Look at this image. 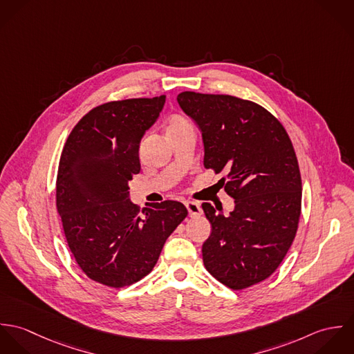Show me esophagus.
Segmentation results:
<instances>
[{"label":"esophagus","instance_id":"obj_1","mask_svg":"<svg viewBox=\"0 0 354 354\" xmlns=\"http://www.w3.org/2000/svg\"><path fill=\"white\" fill-rule=\"evenodd\" d=\"M185 207L188 209L189 216H199L202 215V207L196 202H185Z\"/></svg>","mask_w":354,"mask_h":354}]
</instances>
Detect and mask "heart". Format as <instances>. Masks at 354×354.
Returning <instances> with one entry per match:
<instances>
[{"mask_svg": "<svg viewBox=\"0 0 354 354\" xmlns=\"http://www.w3.org/2000/svg\"><path fill=\"white\" fill-rule=\"evenodd\" d=\"M185 127H191L189 122H188L185 118H183V117H180V115H173V117L169 120V122H167L166 131H167V132H170V131H177V129H183V128H185Z\"/></svg>", "mask_w": 354, "mask_h": 354, "instance_id": "1", "label": "heart"}]
</instances>
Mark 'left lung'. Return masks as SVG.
<instances>
[{"mask_svg": "<svg viewBox=\"0 0 354 354\" xmlns=\"http://www.w3.org/2000/svg\"><path fill=\"white\" fill-rule=\"evenodd\" d=\"M177 102L202 132L204 167L227 173L222 181L234 199L227 216L202 204L212 227L204 266L230 289L250 288L278 268L297 232L303 188L293 145L257 103L191 91Z\"/></svg>", "mask_w": 354, "mask_h": 354, "instance_id": "left-lung-1", "label": "left lung"}]
</instances>
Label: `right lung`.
Listing matches in <instances>:
<instances>
[{"label":"right lung","instance_id":"obj_1","mask_svg":"<svg viewBox=\"0 0 354 354\" xmlns=\"http://www.w3.org/2000/svg\"><path fill=\"white\" fill-rule=\"evenodd\" d=\"M165 101L103 103L76 124L61 153L55 194L69 250L88 278L110 288L146 277L188 214L174 201L147 203L140 214L129 199L140 142Z\"/></svg>","mask_w":354,"mask_h":354}]
</instances>
